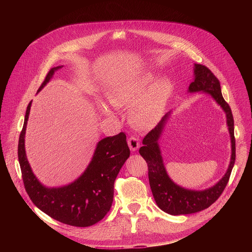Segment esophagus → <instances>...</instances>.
<instances>
[{"instance_id":"34e87169","label":"esophagus","mask_w":252,"mask_h":252,"mask_svg":"<svg viewBox=\"0 0 252 252\" xmlns=\"http://www.w3.org/2000/svg\"><path fill=\"white\" fill-rule=\"evenodd\" d=\"M127 143H128V147L130 149L131 152H135L138 148H139V142H138V139L134 136H131L128 138L127 140Z\"/></svg>"}]
</instances>
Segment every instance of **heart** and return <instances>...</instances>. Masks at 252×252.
<instances>
[{
	"label": "heart",
	"mask_w": 252,
	"mask_h": 252,
	"mask_svg": "<svg viewBox=\"0 0 252 252\" xmlns=\"http://www.w3.org/2000/svg\"><path fill=\"white\" fill-rule=\"evenodd\" d=\"M156 79L155 73L138 75L123 84L110 96V101L117 107L130 106L129 118L137 127L155 126L164 114L171 82L165 77L155 82ZM98 109L103 116L115 118L114 111L103 102H99Z\"/></svg>",
	"instance_id": "obj_1"
}]
</instances>
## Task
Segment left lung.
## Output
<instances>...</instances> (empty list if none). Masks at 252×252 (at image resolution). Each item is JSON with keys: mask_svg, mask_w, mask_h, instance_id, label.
<instances>
[{"mask_svg": "<svg viewBox=\"0 0 252 252\" xmlns=\"http://www.w3.org/2000/svg\"><path fill=\"white\" fill-rule=\"evenodd\" d=\"M193 77V82L189 85L188 93H202L210 95L225 113L231 142V156L226 172L214 186L202 190H195L176 185L166 172L158 143L171 117L172 112H168L142 139L143 147L139 149V154L148 163L150 186L158 206L171 215L195 213L209 207L225 189L235 161L234 122L230 107L222 96L220 81L209 68L199 63H194Z\"/></svg>", "mask_w": 252, "mask_h": 252, "instance_id": "1", "label": "left lung"}]
</instances>
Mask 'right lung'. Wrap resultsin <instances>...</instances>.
I'll return each mask as SVG.
<instances>
[{
  "instance_id": "right-lung-1",
  "label": "right lung",
  "mask_w": 252,
  "mask_h": 252,
  "mask_svg": "<svg viewBox=\"0 0 252 252\" xmlns=\"http://www.w3.org/2000/svg\"><path fill=\"white\" fill-rule=\"evenodd\" d=\"M63 65L53 67L38 93L53 79ZM32 100L25 116L19 138L18 158L23 182L32 203L52 219L67 225L87 227L101 220L111 209L116 178L129 158L126 136L121 132L107 136L97 143L89 165L73 183L59 188H48L41 184L28 161L25 135Z\"/></svg>"
}]
</instances>
